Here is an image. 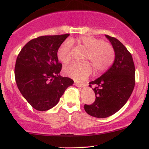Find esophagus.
<instances>
[{
  "instance_id": "esophagus-1",
  "label": "esophagus",
  "mask_w": 149,
  "mask_h": 149,
  "mask_svg": "<svg viewBox=\"0 0 149 149\" xmlns=\"http://www.w3.org/2000/svg\"><path fill=\"white\" fill-rule=\"evenodd\" d=\"M74 83L77 87H80H80H84L86 85H85L84 83H79V82H76V81H75Z\"/></svg>"
}]
</instances>
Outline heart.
<instances>
[{
	"mask_svg": "<svg viewBox=\"0 0 149 149\" xmlns=\"http://www.w3.org/2000/svg\"><path fill=\"white\" fill-rule=\"evenodd\" d=\"M74 43L78 47L85 49L83 59L91 61L97 72L106 71L113 63L115 51L110 43L93 36H80L66 40L59 47L57 57L64 64L71 61V45ZM92 71V65L88 61L73 62L64 69V73L66 76L78 81L86 79Z\"/></svg>",
	"mask_w": 149,
	"mask_h": 149,
	"instance_id": "heart-1",
	"label": "heart"
}]
</instances>
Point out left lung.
Returning a JSON list of instances; mask_svg holds the SVG:
<instances>
[{
	"instance_id": "obj_1",
	"label": "left lung",
	"mask_w": 149,
	"mask_h": 149,
	"mask_svg": "<svg viewBox=\"0 0 149 149\" xmlns=\"http://www.w3.org/2000/svg\"><path fill=\"white\" fill-rule=\"evenodd\" d=\"M115 51L111 67L102 76L89 83L95 85V101L85 104L89 115L103 118L118 111L130 97L135 85V67L130 52L117 38L106 35Z\"/></svg>"
}]
</instances>
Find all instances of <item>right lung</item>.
<instances>
[{
	"instance_id": "right-lung-1",
	"label": "right lung",
	"mask_w": 149,
	"mask_h": 149,
	"mask_svg": "<svg viewBox=\"0 0 149 149\" xmlns=\"http://www.w3.org/2000/svg\"><path fill=\"white\" fill-rule=\"evenodd\" d=\"M69 33L42 36L27 42L19 53L15 67L17 88L31 107L40 111L52 109L74 83L59 75L62 64L57 49Z\"/></svg>"
}]
</instances>
